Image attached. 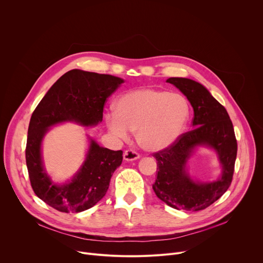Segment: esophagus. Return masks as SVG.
I'll use <instances>...</instances> for the list:
<instances>
[{"label":"esophagus","instance_id":"34e87169","mask_svg":"<svg viewBox=\"0 0 263 263\" xmlns=\"http://www.w3.org/2000/svg\"><path fill=\"white\" fill-rule=\"evenodd\" d=\"M140 157V155L133 151V149H127V151L124 152V160L126 161H133V160H136Z\"/></svg>","mask_w":263,"mask_h":263}]
</instances>
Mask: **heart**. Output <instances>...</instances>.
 Here are the masks:
<instances>
[{"label": "heart", "instance_id": "b5f03b06", "mask_svg": "<svg viewBox=\"0 0 263 263\" xmlns=\"http://www.w3.org/2000/svg\"><path fill=\"white\" fill-rule=\"evenodd\" d=\"M190 118V104L177 92L138 88L122 95L116 110L108 111V130L121 139L137 130L138 142L148 151H161L182 135Z\"/></svg>", "mask_w": 263, "mask_h": 263}]
</instances>
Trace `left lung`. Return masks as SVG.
<instances>
[{
	"label": "left lung",
	"instance_id": "obj_1",
	"mask_svg": "<svg viewBox=\"0 0 263 263\" xmlns=\"http://www.w3.org/2000/svg\"><path fill=\"white\" fill-rule=\"evenodd\" d=\"M194 108V130L182 134L171 146L154 153L157 179L156 196L168 206L186 211L207 208L231 185L237 155V141L228 112L201 83L187 78H168ZM198 146L213 148L222 166L221 177L212 182L192 180L186 162Z\"/></svg>",
	"mask_w": 263,
	"mask_h": 263
}]
</instances>
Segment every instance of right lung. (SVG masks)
Listing matches in <instances>:
<instances>
[{"instance_id": "right-lung-1", "label": "right lung", "mask_w": 263, "mask_h": 263, "mask_svg": "<svg viewBox=\"0 0 263 263\" xmlns=\"http://www.w3.org/2000/svg\"><path fill=\"white\" fill-rule=\"evenodd\" d=\"M124 80L111 74L71 69L48 90L33 111L26 146V163L35 195L61 212H81L95 206L106 195L112 174L122 164L123 151L100 146L89 138L86 158L63 184L54 183L45 170L42 144L57 124L73 122L85 127L103 121L104 104Z\"/></svg>"}]
</instances>
